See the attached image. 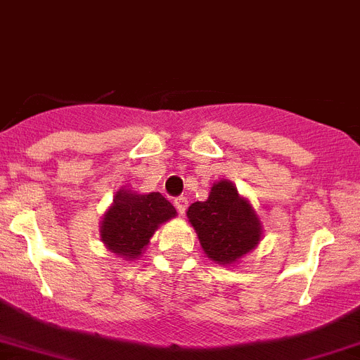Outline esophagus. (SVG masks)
I'll return each mask as SVG.
<instances>
[{"mask_svg": "<svg viewBox=\"0 0 360 360\" xmlns=\"http://www.w3.org/2000/svg\"><path fill=\"white\" fill-rule=\"evenodd\" d=\"M174 207H176V211L180 214H184L186 213V210H187V198L186 196H178V198H174Z\"/></svg>", "mask_w": 360, "mask_h": 360, "instance_id": "1", "label": "esophagus"}]
</instances>
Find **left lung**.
<instances>
[{"label":"left lung","instance_id":"8db88e82","mask_svg":"<svg viewBox=\"0 0 360 360\" xmlns=\"http://www.w3.org/2000/svg\"><path fill=\"white\" fill-rule=\"evenodd\" d=\"M202 250L217 264H233L257 248L262 236L260 220L250 200L238 195L235 184H213L210 198L187 210Z\"/></svg>","mask_w":360,"mask_h":360}]
</instances>
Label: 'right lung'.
Listing matches in <instances>:
<instances>
[{"mask_svg": "<svg viewBox=\"0 0 360 360\" xmlns=\"http://www.w3.org/2000/svg\"><path fill=\"white\" fill-rule=\"evenodd\" d=\"M174 217L176 210L160 193L138 195L120 189L103 214L100 236L109 251L124 259H136L160 224Z\"/></svg>", "mask_w": 360, "mask_h": 360, "instance_id": "add662e5", "label": "right lung"}]
</instances>
